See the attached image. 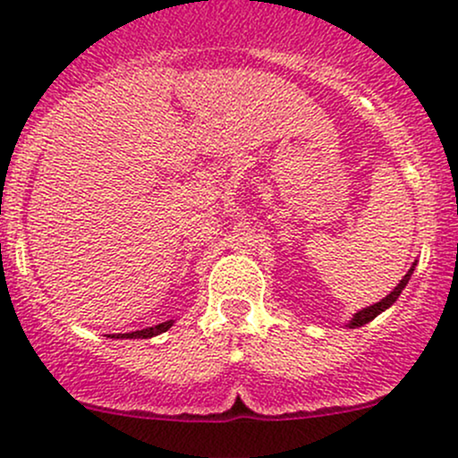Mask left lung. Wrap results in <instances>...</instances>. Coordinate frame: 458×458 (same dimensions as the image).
<instances>
[{
	"label": "left lung",
	"mask_w": 458,
	"mask_h": 458,
	"mask_svg": "<svg viewBox=\"0 0 458 458\" xmlns=\"http://www.w3.org/2000/svg\"><path fill=\"white\" fill-rule=\"evenodd\" d=\"M415 265H417V260H415L413 265H411V269L406 271V276H402V280H400V283H398V286H395V289L391 291V293L386 295V298L380 300V302H376V304L368 306V309H360V310H356V313L352 315V319L348 321V328H359V326H365V324H369L371 319H374V318H378L380 313H385V310L389 309V306L394 304L395 300L400 298V293H402V291H404V286L409 284L411 276H413V271H415Z\"/></svg>",
	"instance_id": "left-lung-1"
}]
</instances>
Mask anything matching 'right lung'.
Listing matches in <instances>:
<instances>
[{"label": "right lung", "mask_w": 458, "mask_h": 458, "mask_svg": "<svg viewBox=\"0 0 458 458\" xmlns=\"http://www.w3.org/2000/svg\"><path fill=\"white\" fill-rule=\"evenodd\" d=\"M172 326H174V319H169V321H163V324H158V326H152V328L137 330V333H128V335H122V336L117 335L114 339H152V336H156V335L167 333Z\"/></svg>", "instance_id": "1"}]
</instances>
